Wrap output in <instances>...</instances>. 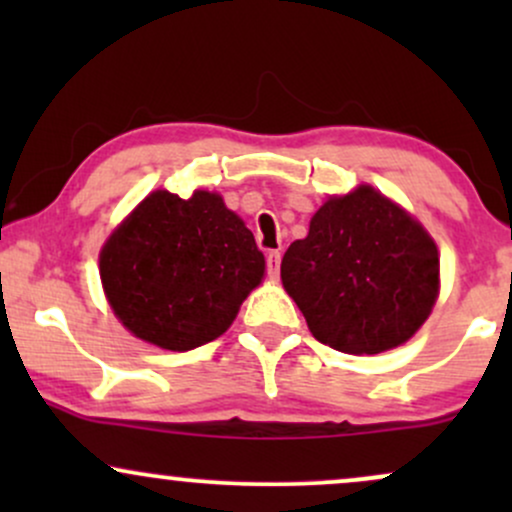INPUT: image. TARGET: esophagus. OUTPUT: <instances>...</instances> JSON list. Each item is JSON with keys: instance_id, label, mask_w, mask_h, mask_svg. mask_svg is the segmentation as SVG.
<instances>
[{"instance_id": "obj_1", "label": "esophagus", "mask_w": 512, "mask_h": 512, "mask_svg": "<svg viewBox=\"0 0 512 512\" xmlns=\"http://www.w3.org/2000/svg\"><path fill=\"white\" fill-rule=\"evenodd\" d=\"M279 264H281V252L272 250L267 255V272L269 276H279Z\"/></svg>"}]
</instances>
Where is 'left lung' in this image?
<instances>
[{
	"instance_id": "left-lung-1",
	"label": "left lung",
	"mask_w": 512,
	"mask_h": 512,
	"mask_svg": "<svg viewBox=\"0 0 512 512\" xmlns=\"http://www.w3.org/2000/svg\"><path fill=\"white\" fill-rule=\"evenodd\" d=\"M438 269L421 223L363 185L317 209L308 236L286 250L281 281L317 342L363 356L395 349L424 325Z\"/></svg>"
}]
</instances>
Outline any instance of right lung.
I'll return each instance as SVG.
<instances>
[{
	"label": "right lung",
	"instance_id": "right-lung-1",
	"mask_svg": "<svg viewBox=\"0 0 512 512\" xmlns=\"http://www.w3.org/2000/svg\"><path fill=\"white\" fill-rule=\"evenodd\" d=\"M264 255L214 192H151L101 250V279L129 332L190 351L231 327L262 281Z\"/></svg>",
	"mask_w": 512,
	"mask_h": 512
}]
</instances>
